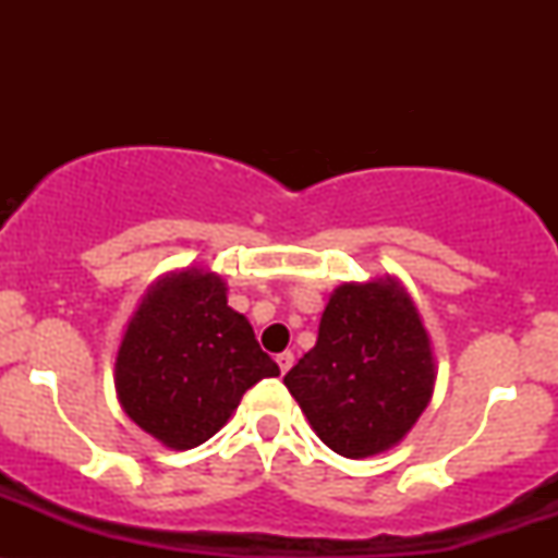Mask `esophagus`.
I'll list each match as a JSON object with an SVG mask.
<instances>
[{
  "mask_svg": "<svg viewBox=\"0 0 558 558\" xmlns=\"http://www.w3.org/2000/svg\"><path fill=\"white\" fill-rule=\"evenodd\" d=\"M278 367H280V373H283V375L293 367V354H291V351H283V354H278Z\"/></svg>",
  "mask_w": 558,
  "mask_h": 558,
  "instance_id": "esophagus-1",
  "label": "esophagus"
}]
</instances>
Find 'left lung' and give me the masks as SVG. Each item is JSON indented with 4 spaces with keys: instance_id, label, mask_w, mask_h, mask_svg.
<instances>
[{
    "instance_id": "8db88e82",
    "label": "left lung",
    "mask_w": 558,
    "mask_h": 558,
    "mask_svg": "<svg viewBox=\"0 0 558 558\" xmlns=\"http://www.w3.org/2000/svg\"><path fill=\"white\" fill-rule=\"evenodd\" d=\"M283 383L319 440L341 457L396 446L425 412L435 383L417 306L393 278L341 286L319 319L315 349Z\"/></svg>"
}]
</instances>
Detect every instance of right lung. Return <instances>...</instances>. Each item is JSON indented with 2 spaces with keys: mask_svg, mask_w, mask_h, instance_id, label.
Instances as JSON below:
<instances>
[{
  "mask_svg": "<svg viewBox=\"0 0 558 558\" xmlns=\"http://www.w3.org/2000/svg\"><path fill=\"white\" fill-rule=\"evenodd\" d=\"M278 375L248 319L228 306L226 283L204 270L149 288L114 362L128 417L175 451L213 438L254 383Z\"/></svg>",
  "mask_w": 558,
  "mask_h": 558,
  "instance_id": "obj_1",
  "label": "right lung"
}]
</instances>
